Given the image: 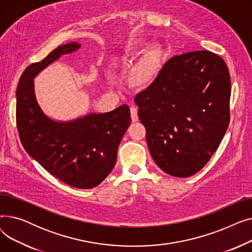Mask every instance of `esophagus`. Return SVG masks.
Here are the masks:
<instances>
[{"label": "esophagus", "mask_w": 252, "mask_h": 252, "mask_svg": "<svg viewBox=\"0 0 252 252\" xmlns=\"http://www.w3.org/2000/svg\"><path fill=\"white\" fill-rule=\"evenodd\" d=\"M130 116H131V121H133V123H136L138 122V109L137 107H135V106H133V107H130Z\"/></svg>", "instance_id": "esophagus-1"}]
</instances>
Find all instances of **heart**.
Returning a JSON list of instances; mask_svg holds the SVG:
<instances>
[{
    "label": "heart",
    "instance_id": "obj_1",
    "mask_svg": "<svg viewBox=\"0 0 252 252\" xmlns=\"http://www.w3.org/2000/svg\"><path fill=\"white\" fill-rule=\"evenodd\" d=\"M153 71V65H151V63H146L141 66V68L138 72V78L140 81H145L150 77V75L152 74Z\"/></svg>",
    "mask_w": 252,
    "mask_h": 252
}]
</instances>
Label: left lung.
I'll use <instances>...</instances> for the list:
<instances>
[{
	"label": "left lung",
	"mask_w": 252,
	"mask_h": 252,
	"mask_svg": "<svg viewBox=\"0 0 252 252\" xmlns=\"http://www.w3.org/2000/svg\"><path fill=\"white\" fill-rule=\"evenodd\" d=\"M227 64L207 50L167 60L135 103L153 160L166 174L198 173L219 148L230 123Z\"/></svg>",
	"instance_id": "obj_1"
}]
</instances>
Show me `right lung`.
I'll return each instance as SVG.
<instances>
[{
  "instance_id": "add662e5",
  "label": "right lung",
  "mask_w": 252,
  "mask_h": 252,
  "mask_svg": "<svg viewBox=\"0 0 252 252\" xmlns=\"http://www.w3.org/2000/svg\"><path fill=\"white\" fill-rule=\"evenodd\" d=\"M79 48L75 42L59 46L23 71L16 91V124L25 151L48 173L71 187L91 189L115 165L118 145L131 121L128 106L71 122H55L42 111L33 88L38 72Z\"/></svg>"
}]
</instances>
